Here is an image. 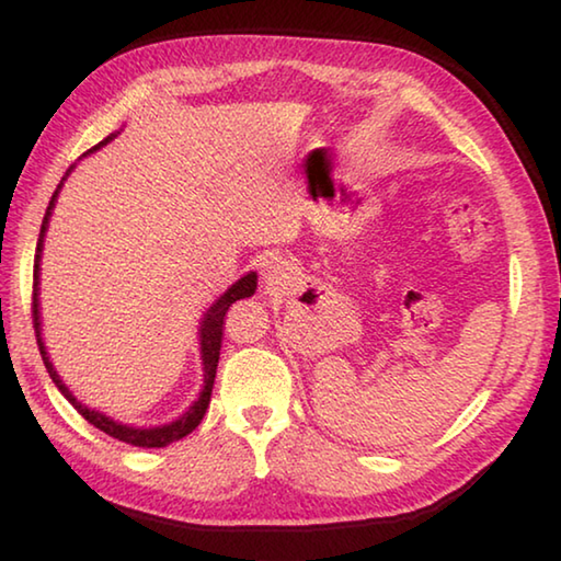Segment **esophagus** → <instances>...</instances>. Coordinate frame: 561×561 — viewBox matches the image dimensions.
<instances>
[{
	"instance_id": "1",
	"label": "esophagus",
	"mask_w": 561,
	"mask_h": 561,
	"mask_svg": "<svg viewBox=\"0 0 561 561\" xmlns=\"http://www.w3.org/2000/svg\"><path fill=\"white\" fill-rule=\"evenodd\" d=\"M289 272H287V264L282 260H267L262 264V284L267 289H277L282 287L284 282H287Z\"/></svg>"
}]
</instances>
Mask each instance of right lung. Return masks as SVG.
<instances>
[{
	"label": "right lung",
	"instance_id": "1",
	"mask_svg": "<svg viewBox=\"0 0 561 561\" xmlns=\"http://www.w3.org/2000/svg\"><path fill=\"white\" fill-rule=\"evenodd\" d=\"M116 136H118V133H111L108 138H103L99 146H93L89 153H83V156H91L93 150H99V148H103L106 144H111V140L116 138ZM73 168L76 165H71L69 170H66V175L61 178V183L56 185L51 201H49V207H46V215H44V222H42V232H39V242H36V254H34V307H32L36 344H39L44 366H46V371H49L56 388H59L66 401H69L76 408V411H79L83 417H87L91 425H96L99 431L111 435V438L123 440V443H128V445H136V448H165V445L175 443L180 438H185L187 433H193L197 425H201L203 415L207 411V405H210V396H213V386H215L217 360H220V346H222L225 314H227V309H230L237 299L252 297V294L257 291V272H247L244 277L237 279L232 287L227 289L225 294H220V299H215L213 307L203 314L201 329H197V341H201V360H203V388H201V396L195 398L193 405H190L183 415H178L175 421L163 423V425H148V428H138V425L121 423V421H116V417H111L106 413L96 411V408H89L87 403H81L79 398H76L69 391V386L61 381L59 374H56V368H54L51 358H49V351H46L44 339H42V309H39V277H42L44 237H46V230H49V220H51L56 197H59L61 187H64V180L73 173Z\"/></svg>",
	"mask_w": 561,
	"mask_h": 561
}]
</instances>
